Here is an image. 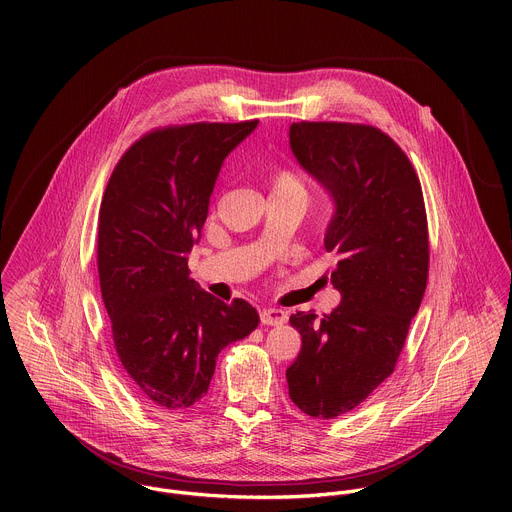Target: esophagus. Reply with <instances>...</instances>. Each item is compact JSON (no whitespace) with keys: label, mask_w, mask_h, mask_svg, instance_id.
Returning a JSON list of instances; mask_svg holds the SVG:
<instances>
[{"label":"esophagus","mask_w":512,"mask_h":512,"mask_svg":"<svg viewBox=\"0 0 512 512\" xmlns=\"http://www.w3.org/2000/svg\"><path fill=\"white\" fill-rule=\"evenodd\" d=\"M261 318L263 320H279V318H285V314L281 308H267L261 312Z\"/></svg>","instance_id":"esophagus-1"}]
</instances>
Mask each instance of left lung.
<instances>
[{
	"instance_id": "left-lung-1",
	"label": "left lung",
	"mask_w": 512,
	"mask_h": 512,
	"mask_svg": "<svg viewBox=\"0 0 512 512\" xmlns=\"http://www.w3.org/2000/svg\"><path fill=\"white\" fill-rule=\"evenodd\" d=\"M231 123L152 131L115 166L99 212L97 265L113 342L129 377L176 409L206 395L216 356L249 336L257 310L231 289H202L188 269L223 160Z\"/></svg>"
}]
</instances>
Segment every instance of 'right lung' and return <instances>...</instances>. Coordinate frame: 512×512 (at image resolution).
<instances>
[{"label":"right lung","instance_id":"obj_1","mask_svg":"<svg viewBox=\"0 0 512 512\" xmlns=\"http://www.w3.org/2000/svg\"><path fill=\"white\" fill-rule=\"evenodd\" d=\"M289 145L332 202L322 277L336 291L326 312H296L302 348L287 369L289 397L332 419L367 399L395 369L427 283L423 194L399 145L381 129L294 123Z\"/></svg>","mask_w":512,"mask_h":512}]
</instances>
